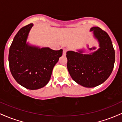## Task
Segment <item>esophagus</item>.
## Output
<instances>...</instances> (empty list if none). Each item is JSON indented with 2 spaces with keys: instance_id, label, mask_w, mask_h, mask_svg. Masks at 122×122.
<instances>
[{
  "instance_id": "1",
  "label": "esophagus",
  "mask_w": 122,
  "mask_h": 122,
  "mask_svg": "<svg viewBox=\"0 0 122 122\" xmlns=\"http://www.w3.org/2000/svg\"><path fill=\"white\" fill-rule=\"evenodd\" d=\"M68 51V49L67 48H64L63 49V55H65L66 54V52L67 51Z\"/></svg>"
}]
</instances>
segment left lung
<instances>
[{
  "label": "left lung",
  "mask_w": 122,
  "mask_h": 122,
  "mask_svg": "<svg viewBox=\"0 0 122 122\" xmlns=\"http://www.w3.org/2000/svg\"><path fill=\"white\" fill-rule=\"evenodd\" d=\"M94 36L98 39L100 48L91 55L82 52L68 51L67 67L74 81L86 87H93L107 80L112 71L115 63V50L107 33L99 27H93Z\"/></svg>",
  "instance_id": "8db88e82"
}]
</instances>
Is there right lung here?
<instances>
[{"mask_svg":"<svg viewBox=\"0 0 122 122\" xmlns=\"http://www.w3.org/2000/svg\"><path fill=\"white\" fill-rule=\"evenodd\" d=\"M32 26L33 24L27 25L18 31L10 47L9 62L11 73L16 81L25 88L36 90L48 82L63 50L28 46L26 41Z\"/></svg>","mask_w":122,"mask_h":122,"instance_id":"right-lung-1","label":"right lung"}]
</instances>
